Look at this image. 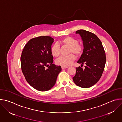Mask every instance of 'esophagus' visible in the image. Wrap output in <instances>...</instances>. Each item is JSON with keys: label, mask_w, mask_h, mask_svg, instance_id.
<instances>
[{"label": "esophagus", "mask_w": 122, "mask_h": 122, "mask_svg": "<svg viewBox=\"0 0 122 122\" xmlns=\"http://www.w3.org/2000/svg\"><path fill=\"white\" fill-rule=\"evenodd\" d=\"M62 67V69H65V68H67L68 67V66H61Z\"/></svg>", "instance_id": "obj_1"}]
</instances>
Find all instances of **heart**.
Here are the masks:
<instances>
[{"label":"heart","instance_id":"obj_1","mask_svg":"<svg viewBox=\"0 0 122 122\" xmlns=\"http://www.w3.org/2000/svg\"><path fill=\"white\" fill-rule=\"evenodd\" d=\"M60 43L69 48L68 54L69 55L60 57L56 60V63L57 65L68 66L71 65L75 60V56L73 54L77 56L81 54L82 46L81 44L78 43L77 40L71 37H66L63 38L60 41ZM51 52L54 57H58L60 54L59 45L57 43L54 44L51 47Z\"/></svg>","mask_w":122,"mask_h":122}]
</instances>
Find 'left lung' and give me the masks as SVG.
Returning <instances> with one entry per match:
<instances>
[{
    "label": "left lung",
    "instance_id": "left-lung-1",
    "mask_svg": "<svg viewBox=\"0 0 122 122\" xmlns=\"http://www.w3.org/2000/svg\"><path fill=\"white\" fill-rule=\"evenodd\" d=\"M83 41V51L77 63L85 64V68H76L74 82L81 88H87L95 84L101 78L106 63V55L102 42L93 33L80 29L76 32Z\"/></svg>",
    "mask_w": 122,
    "mask_h": 122
}]
</instances>
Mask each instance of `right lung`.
<instances>
[{
    "label": "right lung",
    "mask_w": 122,
    "mask_h": 122,
    "mask_svg": "<svg viewBox=\"0 0 122 122\" xmlns=\"http://www.w3.org/2000/svg\"><path fill=\"white\" fill-rule=\"evenodd\" d=\"M54 40L49 36L33 38L25 44L22 53L23 73L27 82L40 91H46L53 87L62 70L60 66L53 64L51 49Z\"/></svg>",
    "instance_id": "1"
}]
</instances>
